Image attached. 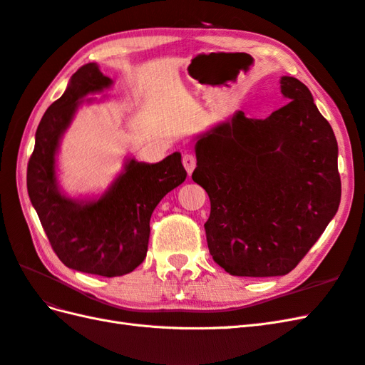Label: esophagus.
Returning <instances> with one entry per match:
<instances>
[{"instance_id":"1","label":"esophagus","mask_w":365,"mask_h":365,"mask_svg":"<svg viewBox=\"0 0 365 365\" xmlns=\"http://www.w3.org/2000/svg\"><path fill=\"white\" fill-rule=\"evenodd\" d=\"M182 164L185 167V170H187V175L190 176L192 172H193V168L197 167V158H195L192 153H185L182 156Z\"/></svg>"}]
</instances>
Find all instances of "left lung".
I'll return each mask as SVG.
<instances>
[{"instance_id":"8db88e82","label":"left lung","mask_w":365,"mask_h":365,"mask_svg":"<svg viewBox=\"0 0 365 365\" xmlns=\"http://www.w3.org/2000/svg\"><path fill=\"white\" fill-rule=\"evenodd\" d=\"M266 119L235 111L197 136L192 180L207 192L212 259L240 277L285 275L322 235L341 202L337 140L300 80Z\"/></svg>"}]
</instances>
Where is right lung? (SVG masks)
<instances>
[{
    "label": "right lung",
    "instance_id": "right-lung-1",
    "mask_svg": "<svg viewBox=\"0 0 365 365\" xmlns=\"http://www.w3.org/2000/svg\"><path fill=\"white\" fill-rule=\"evenodd\" d=\"M113 80L99 65H83L71 77L66 91L43 114L28 164V193L52 250L68 268L118 277L144 262L150 218L165 195L182 184L181 153L161 163L127 158L123 170L101 197L71 198L57 180L56 156L60 140L88 94L103 93Z\"/></svg>",
    "mask_w": 365,
    "mask_h": 365
}]
</instances>
